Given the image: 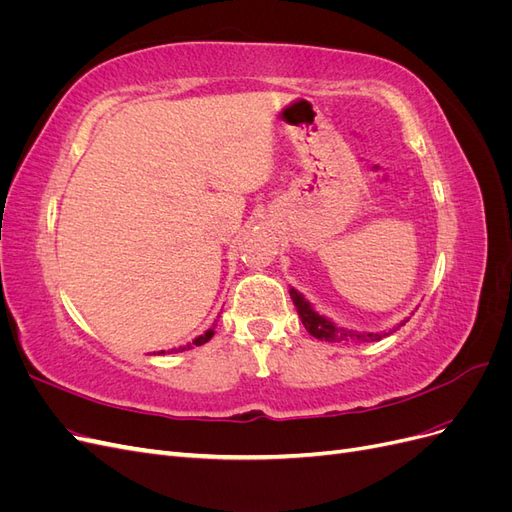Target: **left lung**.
<instances>
[{
    "label": "left lung",
    "instance_id": "8db88e82",
    "mask_svg": "<svg viewBox=\"0 0 512 512\" xmlns=\"http://www.w3.org/2000/svg\"><path fill=\"white\" fill-rule=\"evenodd\" d=\"M290 299L294 303V307H297V314L303 322V327L307 329L309 335H314L316 339H324V342H337V344H363V342H378V339L386 337L395 333L399 327L386 331V333H359V331H350V329H344V327H335V324L331 320H327L324 316H320L318 312H314L312 305H309L303 294L297 292L294 288H290Z\"/></svg>",
    "mask_w": 512,
    "mask_h": 512
}]
</instances>
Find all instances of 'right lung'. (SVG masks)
<instances>
[{
	"label": "right lung",
	"instance_id": "1",
	"mask_svg": "<svg viewBox=\"0 0 512 512\" xmlns=\"http://www.w3.org/2000/svg\"><path fill=\"white\" fill-rule=\"evenodd\" d=\"M215 327H218V324H213V327H211L209 331H205L203 335H200V337H196L192 344H188V346H179L177 350H170V352H183V350H190L192 346H203V344H207V342H209V339L213 337V333H215ZM158 354H164V350H162V352H158Z\"/></svg>",
	"mask_w": 512,
	"mask_h": 512
}]
</instances>
